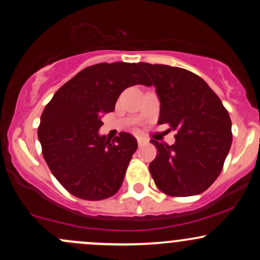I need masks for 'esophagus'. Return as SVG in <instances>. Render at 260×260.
<instances>
[{
    "mask_svg": "<svg viewBox=\"0 0 260 260\" xmlns=\"http://www.w3.org/2000/svg\"><path fill=\"white\" fill-rule=\"evenodd\" d=\"M137 143H138V146H143V145H146L147 141L142 137H137Z\"/></svg>",
    "mask_w": 260,
    "mask_h": 260,
    "instance_id": "esophagus-1",
    "label": "esophagus"
}]
</instances>
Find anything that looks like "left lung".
Returning <instances> with one entry per match:
<instances>
[{
	"instance_id": "left-lung-1",
	"label": "left lung",
	"mask_w": 260,
	"mask_h": 260,
	"mask_svg": "<svg viewBox=\"0 0 260 260\" xmlns=\"http://www.w3.org/2000/svg\"><path fill=\"white\" fill-rule=\"evenodd\" d=\"M156 86L158 124L176 131L174 145L152 140L157 156L149 164L154 183L175 198L198 195L221 172L233 141L232 120L219 96L199 75L162 64L141 62Z\"/></svg>"
}]
</instances>
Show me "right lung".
Segmentation results:
<instances>
[{
	"mask_svg": "<svg viewBox=\"0 0 260 260\" xmlns=\"http://www.w3.org/2000/svg\"><path fill=\"white\" fill-rule=\"evenodd\" d=\"M140 65L118 61L85 68L54 94L41 114L38 136L44 158L62 187L77 198L103 200L122 186L137 141L125 132L107 140L98 129L102 115L114 111L125 88L149 85Z\"/></svg>",
	"mask_w": 260,
	"mask_h": 260,
	"instance_id": "right-lung-1",
	"label": "right lung"
}]
</instances>
